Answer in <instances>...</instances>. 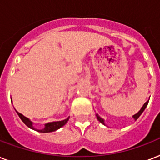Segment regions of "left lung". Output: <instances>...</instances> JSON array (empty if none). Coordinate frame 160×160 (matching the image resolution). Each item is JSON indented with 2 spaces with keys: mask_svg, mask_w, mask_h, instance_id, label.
Wrapping results in <instances>:
<instances>
[{
  "mask_svg": "<svg viewBox=\"0 0 160 160\" xmlns=\"http://www.w3.org/2000/svg\"><path fill=\"white\" fill-rule=\"evenodd\" d=\"M149 100H148V101H146V102L144 103V105L142 106V108H141V109H140V110H139V111L138 112L137 114H134V115L132 116V117H133V118H134V120H137V119H139V117L140 116V115H141V114H142V113L144 112V109H145V108H146V107H147V105H148V103H149ZM95 115H96V118H97L98 120H99V121H100V123H101V124H104V125H105V119H102V118H101V117H100V115H99V114H95Z\"/></svg>",
  "mask_w": 160,
  "mask_h": 160,
  "instance_id": "1",
  "label": "left lung"
}]
</instances>
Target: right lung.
Segmentation results:
<instances>
[{
    "label": "right lung",
    "instance_id": "obj_1",
    "mask_svg": "<svg viewBox=\"0 0 160 160\" xmlns=\"http://www.w3.org/2000/svg\"><path fill=\"white\" fill-rule=\"evenodd\" d=\"M11 102H12V101H11ZM15 110H16V109H15ZM16 113H17L19 117L21 118V119L23 121V123L26 124V125H27L29 128H31V129H34V130H36V131L41 132V133H50V132L55 131V130H57V129H59L62 126H64V125L67 123L69 119H70V116H69L65 119H63V120H60V121L49 122V123L45 124V126H44L43 129H36V128L33 126V122L31 121V119H28L27 117L24 116L23 114H21V113H19L18 111H16Z\"/></svg>",
    "mask_w": 160,
    "mask_h": 160
}]
</instances>
